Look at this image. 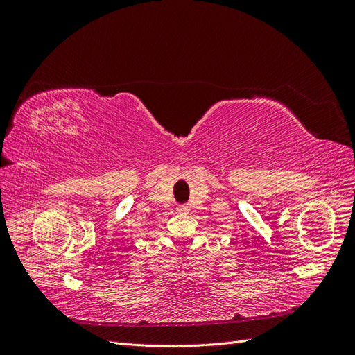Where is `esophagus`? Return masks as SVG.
<instances>
[{"mask_svg":"<svg viewBox=\"0 0 355 355\" xmlns=\"http://www.w3.org/2000/svg\"><path fill=\"white\" fill-rule=\"evenodd\" d=\"M189 210V207L187 206V204H182V206H179V211H182V213H187Z\"/></svg>","mask_w":355,"mask_h":355,"instance_id":"obj_1","label":"esophagus"}]
</instances>
